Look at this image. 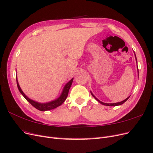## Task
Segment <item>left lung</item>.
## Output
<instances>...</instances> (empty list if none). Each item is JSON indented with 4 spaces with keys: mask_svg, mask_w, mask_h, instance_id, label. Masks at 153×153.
Listing matches in <instances>:
<instances>
[{
    "mask_svg": "<svg viewBox=\"0 0 153 153\" xmlns=\"http://www.w3.org/2000/svg\"><path fill=\"white\" fill-rule=\"evenodd\" d=\"M135 59H136V61H137V58H136V55H135ZM91 94H92V96L94 97V98L98 101V102H100L101 104H102V105H106V106H117V105H122V104H123L124 102H126V101L128 100V98H129V97H128V98H126V99H125L124 100H123V101H121V102H119V103H103V102H102V101H100L98 98H96V97L94 96V95L91 92Z\"/></svg>",
    "mask_w": 153,
    "mask_h": 153,
    "instance_id": "8db88e82",
    "label": "left lung"
}]
</instances>
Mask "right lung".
I'll return each instance as SVG.
<instances>
[{"label": "right lung", "mask_w": 153, "mask_h": 153, "mask_svg": "<svg viewBox=\"0 0 153 153\" xmlns=\"http://www.w3.org/2000/svg\"><path fill=\"white\" fill-rule=\"evenodd\" d=\"M73 80V78H72L70 81L68 82L67 84L65 85L61 96H60L57 99L55 100L52 101H50V102L45 103H38V102H37V101H35L34 100L29 99L28 97H27L24 93V92H23L22 90L21 89V88L19 85V84H18V82L17 78H16V84H17L18 90H19V91L20 92V93L32 106H34V107H35L36 109H38L40 111H47V110H52V109H54L55 108L58 107V106H61L64 102V101H65V100H66L67 97H68V95L69 90V89H70V87L71 86Z\"/></svg>", "instance_id": "add662e5"}]
</instances>
